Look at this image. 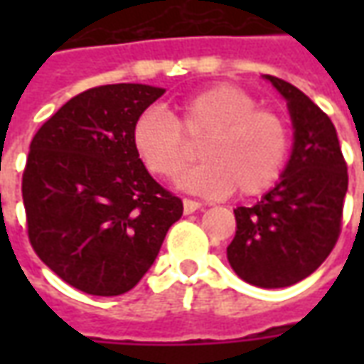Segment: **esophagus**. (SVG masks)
I'll return each instance as SVG.
<instances>
[{
	"label": "esophagus",
	"mask_w": 364,
	"mask_h": 364,
	"mask_svg": "<svg viewBox=\"0 0 364 364\" xmlns=\"http://www.w3.org/2000/svg\"><path fill=\"white\" fill-rule=\"evenodd\" d=\"M198 208H203V203L193 200V198H183V210H185V214L195 213V210H198Z\"/></svg>",
	"instance_id": "esophagus-1"
}]
</instances>
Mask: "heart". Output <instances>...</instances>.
<instances>
[{
  "instance_id": "heart-1",
  "label": "heart",
  "mask_w": 364,
  "mask_h": 364,
  "mask_svg": "<svg viewBox=\"0 0 364 364\" xmlns=\"http://www.w3.org/2000/svg\"><path fill=\"white\" fill-rule=\"evenodd\" d=\"M177 117L148 109L132 127V146L150 173L173 177L193 158L189 142H200V159L177 185L205 197H226L237 187L255 197L281 179L289 158V128L277 112L259 109L250 91L218 83L175 107Z\"/></svg>"
}]
</instances>
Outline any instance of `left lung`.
Returning <instances> with one entry per match:
<instances>
[{"label": "left lung", "mask_w": 364, "mask_h": 364, "mask_svg": "<svg viewBox=\"0 0 364 364\" xmlns=\"http://www.w3.org/2000/svg\"><path fill=\"white\" fill-rule=\"evenodd\" d=\"M287 99L294 146L281 181L253 206H237L228 261L261 289L302 281L326 261L341 232L347 164L333 122L292 83L265 75Z\"/></svg>", "instance_id": "1"}]
</instances>
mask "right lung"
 Masks as SVG:
<instances>
[{
    "instance_id": "right-lung-1",
    "label": "right lung",
    "mask_w": 364,
    "mask_h": 364,
    "mask_svg": "<svg viewBox=\"0 0 364 364\" xmlns=\"http://www.w3.org/2000/svg\"><path fill=\"white\" fill-rule=\"evenodd\" d=\"M166 93L142 83L72 97L38 128L23 171L28 242L74 289L119 296L151 267L183 203L144 167L132 127Z\"/></svg>"
}]
</instances>
